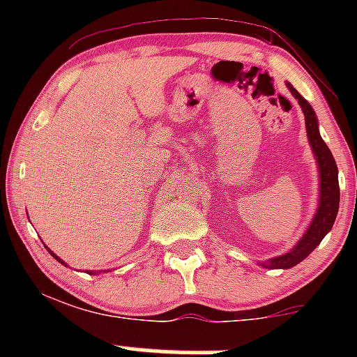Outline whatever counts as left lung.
Segmentation results:
<instances>
[{
  "label": "left lung",
  "instance_id": "obj_1",
  "mask_svg": "<svg viewBox=\"0 0 357 357\" xmlns=\"http://www.w3.org/2000/svg\"><path fill=\"white\" fill-rule=\"evenodd\" d=\"M287 87H289L290 93L298 100L302 112L305 116L307 137H309L310 147H312L319 166V178H321V183H319L321 188H319V191H321V196H319L317 211H315L309 228L302 235V238L297 241L296 247L290 250V252L284 253V255L270 258L267 261H260V265L264 268H292L297 264H301L304 258L310 255V252H314V248L321 243L324 236L331 231L339 211L337 166H335L333 153H331L326 142L322 141L321 132H319L317 116H315L312 105L289 82H287Z\"/></svg>",
  "mask_w": 357,
  "mask_h": 357
}]
</instances>
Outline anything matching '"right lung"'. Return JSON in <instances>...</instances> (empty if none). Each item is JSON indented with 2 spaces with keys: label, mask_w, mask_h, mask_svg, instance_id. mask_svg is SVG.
Instances as JSON below:
<instances>
[{
  "label": "right lung",
  "mask_w": 357,
  "mask_h": 357,
  "mask_svg": "<svg viewBox=\"0 0 357 357\" xmlns=\"http://www.w3.org/2000/svg\"><path fill=\"white\" fill-rule=\"evenodd\" d=\"M48 252H50V253H52V257H53V258H55V260H56V261H60V264H61V265H65V267H67V264H65V261H63V260H61V258H60V257H56V255H55V253H53V252H52V250H48ZM87 273H90V275H96V272H92V270H90V272H87Z\"/></svg>",
  "instance_id": "1"
}]
</instances>
